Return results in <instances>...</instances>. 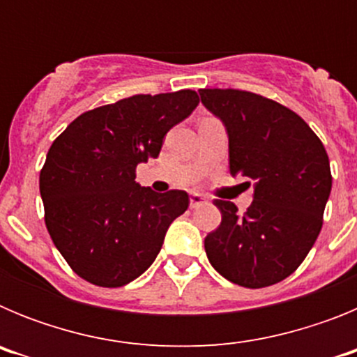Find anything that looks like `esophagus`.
<instances>
[{"label": "esophagus", "instance_id": "obj_1", "mask_svg": "<svg viewBox=\"0 0 357 357\" xmlns=\"http://www.w3.org/2000/svg\"><path fill=\"white\" fill-rule=\"evenodd\" d=\"M204 204H206V198L202 197V195L198 193L189 195V207H191V209H197V207L204 206Z\"/></svg>", "mask_w": 357, "mask_h": 357}]
</instances>
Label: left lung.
<instances>
[{
	"label": "left lung",
	"instance_id": "left-lung-1",
	"mask_svg": "<svg viewBox=\"0 0 357 357\" xmlns=\"http://www.w3.org/2000/svg\"><path fill=\"white\" fill-rule=\"evenodd\" d=\"M200 96L227 128L230 173L254 182L243 214L214 200L222 223L206 238L209 263L243 288L277 284L320 234L333 188L329 155L301 116L270 98L241 89H200Z\"/></svg>",
	"mask_w": 357,
	"mask_h": 357
}]
</instances>
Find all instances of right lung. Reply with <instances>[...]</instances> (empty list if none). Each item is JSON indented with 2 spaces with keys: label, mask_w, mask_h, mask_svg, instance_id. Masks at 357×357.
<instances>
[{
  "label": "right lung",
  "mask_w": 357,
  "mask_h": 357,
  "mask_svg": "<svg viewBox=\"0 0 357 357\" xmlns=\"http://www.w3.org/2000/svg\"><path fill=\"white\" fill-rule=\"evenodd\" d=\"M195 91L134 94L78 116L50 146L39 175L44 222L71 270L102 288L128 284L155 261L189 197L135 182L164 135L188 118Z\"/></svg>",
  "instance_id": "obj_1"
}]
</instances>
